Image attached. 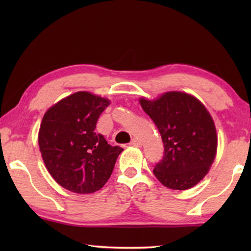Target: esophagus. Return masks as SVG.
I'll use <instances>...</instances> for the list:
<instances>
[{
	"instance_id": "esophagus-1",
	"label": "esophagus",
	"mask_w": 251,
	"mask_h": 251,
	"mask_svg": "<svg viewBox=\"0 0 251 251\" xmlns=\"http://www.w3.org/2000/svg\"><path fill=\"white\" fill-rule=\"evenodd\" d=\"M129 145L130 146H135V147H139L142 145V143H141V141H139L138 138H133L131 139V142L129 143Z\"/></svg>"
}]
</instances>
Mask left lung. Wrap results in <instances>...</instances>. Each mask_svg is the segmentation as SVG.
<instances>
[{
  "label": "left lung",
  "mask_w": 251,
  "mask_h": 251,
  "mask_svg": "<svg viewBox=\"0 0 251 251\" xmlns=\"http://www.w3.org/2000/svg\"><path fill=\"white\" fill-rule=\"evenodd\" d=\"M139 103L164 143L154 175L167 188H192L206 176L217 151L210 114L196 97L181 92L165 93L155 100L141 99Z\"/></svg>",
  "instance_id": "1"
}]
</instances>
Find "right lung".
<instances>
[{
  "instance_id": "1",
  "label": "right lung",
  "mask_w": 251,
  "mask_h": 251,
  "mask_svg": "<svg viewBox=\"0 0 251 251\" xmlns=\"http://www.w3.org/2000/svg\"><path fill=\"white\" fill-rule=\"evenodd\" d=\"M109 100L77 92L52 106L42 120L39 145L55 181L76 194L100 190L112 175L120 146L96 134V123Z\"/></svg>"
}]
</instances>
